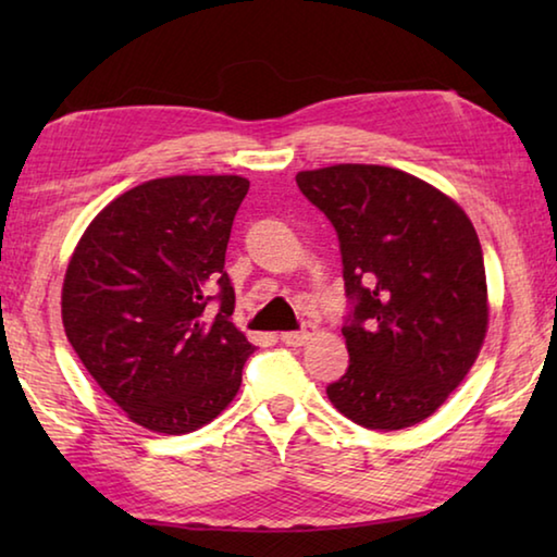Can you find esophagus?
Segmentation results:
<instances>
[{"instance_id":"obj_1","label":"esophagus","mask_w":557,"mask_h":557,"mask_svg":"<svg viewBox=\"0 0 557 557\" xmlns=\"http://www.w3.org/2000/svg\"><path fill=\"white\" fill-rule=\"evenodd\" d=\"M312 336H314V326L312 329H301V332L280 334V342L287 344V346H301V344H307Z\"/></svg>"}]
</instances>
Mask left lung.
I'll return each instance as SVG.
<instances>
[{
  "label": "left lung",
  "mask_w": 557,
  "mask_h": 557,
  "mask_svg": "<svg viewBox=\"0 0 557 557\" xmlns=\"http://www.w3.org/2000/svg\"><path fill=\"white\" fill-rule=\"evenodd\" d=\"M297 186L334 225L351 301V361L329 400L369 430L418 425L465 381L486 336L474 225L440 188L391 166H324L299 172Z\"/></svg>",
  "instance_id": "left-lung-1"
}]
</instances>
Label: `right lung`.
I'll return each instance as SVG.
<instances>
[{"mask_svg": "<svg viewBox=\"0 0 557 557\" xmlns=\"http://www.w3.org/2000/svg\"><path fill=\"white\" fill-rule=\"evenodd\" d=\"M248 188L231 174L152 178L110 201L75 245L61 295L65 336L108 398L147 430H199L240 388L256 346L231 322L223 265Z\"/></svg>", "mask_w": 557, "mask_h": 557, "instance_id": "obj_1", "label": "right lung"}]
</instances>
